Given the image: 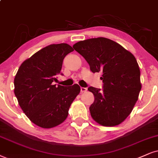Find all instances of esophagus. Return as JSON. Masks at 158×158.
Returning a JSON list of instances; mask_svg holds the SVG:
<instances>
[{"instance_id": "34e87169", "label": "esophagus", "mask_w": 158, "mask_h": 158, "mask_svg": "<svg viewBox=\"0 0 158 158\" xmlns=\"http://www.w3.org/2000/svg\"><path fill=\"white\" fill-rule=\"evenodd\" d=\"M87 91V88H83V87H81V92L85 93Z\"/></svg>"}]
</instances>
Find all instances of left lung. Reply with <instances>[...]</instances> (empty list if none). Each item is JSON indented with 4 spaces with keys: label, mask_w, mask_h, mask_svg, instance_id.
<instances>
[{
    "label": "left lung",
    "mask_w": 158,
    "mask_h": 158,
    "mask_svg": "<svg viewBox=\"0 0 158 158\" xmlns=\"http://www.w3.org/2000/svg\"><path fill=\"white\" fill-rule=\"evenodd\" d=\"M90 66L101 73L103 89L90 86L94 101L91 116L102 126L114 127L130 114L141 89L140 69L135 56L114 41L104 37L80 41L73 45Z\"/></svg>",
    "instance_id": "8db88e82"
}]
</instances>
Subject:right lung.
Masks as SVG:
<instances>
[{"label": "right lung", "mask_w": 158, "mask_h": 158, "mask_svg": "<svg viewBox=\"0 0 158 158\" xmlns=\"http://www.w3.org/2000/svg\"><path fill=\"white\" fill-rule=\"evenodd\" d=\"M73 48L66 43L52 44L34 53L19 67L15 75V94L27 117L42 128H52L61 124L81 87L56 84V75L61 73L63 60Z\"/></svg>", "instance_id": "add662e5"}]
</instances>
